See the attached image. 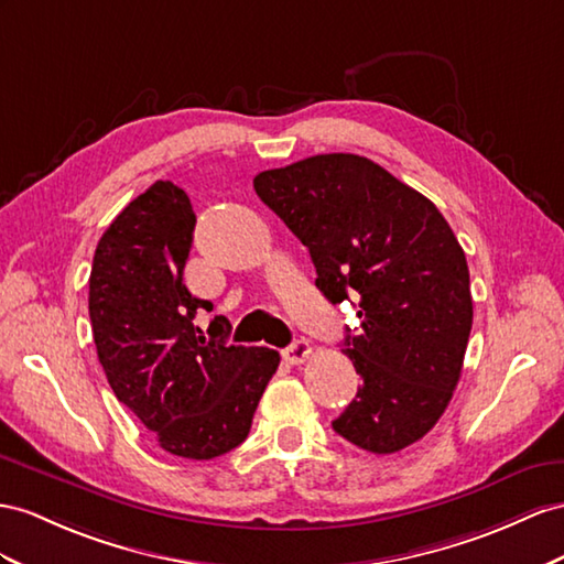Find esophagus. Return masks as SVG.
I'll list each match as a JSON object with an SVG mask.
<instances>
[{
    "mask_svg": "<svg viewBox=\"0 0 564 564\" xmlns=\"http://www.w3.org/2000/svg\"><path fill=\"white\" fill-rule=\"evenodd\" d=\"M281 355H283L288 365H302L312 357V348H310L307 340H295L293 345H288V348Z\"/></svg>",
    "mask_w": 564,
    "mask_h": 564,
    "instance_id": "1",
    "label": "esophagus"
}]
</instances>
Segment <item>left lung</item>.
<instances>
[{
    "mask_svg": "<svg viewBox=\"0 0 564 564\" xmlns=\"http://www.w3.org/2000/svg\"><path fill=\"white\" fill-rule=\"evenodd\" d=\"M254 193L310 250L324 297L359 307L343 352L362 386L334 431L377 455L424 438L453 398L474 316L453 228L431 199L359 154L262 171Z\"/></svg>",
    "mask_w": 564,
    "mask_h": 564,
    "instance_id": "8db88e82",
    "label": "left lung"
}]
</instances>
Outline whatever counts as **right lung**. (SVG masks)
I'll use <instances>...</instances> for the list:
<instances>
[{"instance_id": "add662e5", "label": "right lung", "mask_w": 564, "mask_h": 564, "mask_svg": "<svg viewBox=\"0 0 564 564\" xmlns=\"http://www.w3.org/2000/svg\"><path fill=\"white\" fill-rule=\"evenodd\" d=\"M195 221L191 197L171 181L128 202L97 242L88 307L113 395L166 453L212 459L248 438L281 357L226 345V316H214L212 338L193 324L214 307L183 283Z\"/></svg>"}]
</instances>
